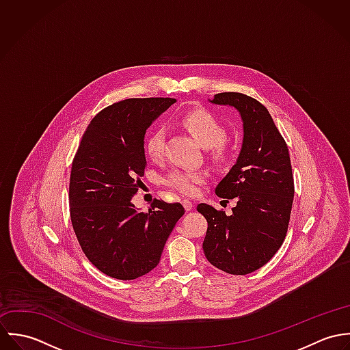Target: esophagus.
<instances>
[{
  "instance_id": "esophagus-1",
  "label": "esophagus",
  "mask_w": 350,
  "mask_h": 350,
  "mask_svg": "<svg viewBox=\"0 0 350 350\" xmlns=\"http://www.w3.org/2000/svg\"><path fill=\"white\" fill-rule=\"evenodd\" d=\"M182 203H183V207H185L186 211H190L194 207V203L191 200H185Z\"/></svg>"
}]
</instances>
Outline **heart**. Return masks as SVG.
I'll use <instances>...</instances> for the list:
<instances>
[{
    "instance_id": "1",
    "label": "heart",
    "mask_w": 350,
    "mask_h": 350,
    "mask_svg": "<svg viewBox=\"0 0 350 350\" xmlns=\"http://www.w3.org/2000/svg\"><path fill=\"white\" fill-rule=\"evenodd\" d=\"M180 122L203 147H211L217 156H222L225 153V129L213 113L196 109L185 113ZM164 139L165 133L161 128L153 129L147 136L144 147L150 159L156 160L163 154ZM206 176L207 174L204 170H172L164 178V183L185 196H194Z\"/></svg>"
}]
</instances>
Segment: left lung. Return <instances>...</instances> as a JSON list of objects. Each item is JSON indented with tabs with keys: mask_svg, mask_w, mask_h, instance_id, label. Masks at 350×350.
Returning <instances> with one entry per match:
<instances>
[{
	"mask_svg": "<svg viewBox=\"0 0 350 350\" xmlns=\"http://www.w3.org/2000/svg\"><path fill=\"white\" fill-rule=\"evenodd\" d=\"M237 109L243 120V147L236 164L215 187L224 200H236L232 214L200 203L207 219L206 258L232 275H247L282 247L294 200V178L287 144L269 111L241 93H219L210 100Z\"/></svg>",
	"mask_w": 350,
	"mask_h": 350,
	"instance_id": "1",
	"label": "left lung"
}]
</instances>
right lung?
Instances as JSON below:
<instances>
[{"label": "right lung", "instance_id": "obj_1", "mask_svg": "<svg viewBox=\"0 0 350 350\" xmlns=\"http://www.w3.org/2000/svg\"><path fill=\"white\" fill-rule=\"evenodd\" d=\"M175 98L116 102L92 120L70 175V215L78 243L102 273L133 280L152 271L178 219L180 203L154 200L139 211L132 203L147 167L144 136Z\"/></svg>", "mask_w": 350, "mask_h": 350}]
</instances>
